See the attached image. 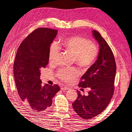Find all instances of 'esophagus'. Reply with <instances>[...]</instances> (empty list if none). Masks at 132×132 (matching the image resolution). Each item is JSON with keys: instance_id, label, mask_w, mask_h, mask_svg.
<instances>
[{"instance_id": "1", "label": "esophagus", "mask_w": 132, "mask_h": 132, "mask_svg": "<svg viewBox=\"0 0 132 132\" xmlns=\"http://www.w3.org/2000/svg\"><path fill=\"white\" fill-rule=\"evenodd\" d=\"M61 89L63 91H66V90H69V89H70V88L68 87L64 86V87H62L61 88Z\"/></svg>"}]
</instances>
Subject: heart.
Returning <instances> with one entry per match:
<instances>
[{
    "label": "heart",
    "instance_id": "heart-1",
    "mask_svg": "<svg viewBox=\"0 0 132 132\" xmlns=\"http://www.w3.org/2000/svg\"><path fill=\"white\" fill-rule=\"evenodd\" d=\"M62 48L73 56L74 62L82 68H88L92 65L99 54V49L95 44L85 37L72 36L66 38L61 44ZM60 51V46L56 43L51 44L49 50V60L54 62ZM79 71L75 68H66L59 70L57 76L64 82L73 80L79 75Z\"/></svg>",
    "mask_w": 132,
    "mask_h": 132
}]
</instances>
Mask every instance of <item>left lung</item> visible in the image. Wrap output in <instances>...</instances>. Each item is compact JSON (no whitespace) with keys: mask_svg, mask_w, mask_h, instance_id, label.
I'll return each instance as SVG.
<instances>
[{"mask_svg":"<svg viewBox=\"0 0 132 132\" xmlns=\"http://www.w3.org/2000/svg\"><path fill=\"white\" fill-rule=\"evenodd\" d=\"M92 36L99 45L95 62L81 78L79 87L89 88L87 96L78 92V97L72 104L74 111L83 119H89L100 114L112 97L116 72L115 60L107 43L95 30Z\"/></svg>","mask_w":132,"mask_h":132,"instance_id":"left-lung-1","label":"left lung"}]
</instances>
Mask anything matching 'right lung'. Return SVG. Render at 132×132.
I'll return each mask as SVG.
<instances>
[{"label":"right lung","mask_w":132,"mask_h":132,"mask_svg":"<svg viewBox=\"0 0 132 132\" xmlns=\"http://www.w3.org/2000/svg\"><path fill=\"white\" fill-rule=\"evenodd\" d=\"M57 30L39 28L30 33L19 46L13 64L14 78L20 99L33 113H42L52 104L60 90L57 85L43 86L41 70L48 64L49 47Z\"/></svg>","instance_id":"right-lung-1"}]
</instances>
